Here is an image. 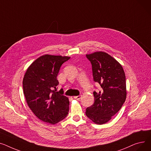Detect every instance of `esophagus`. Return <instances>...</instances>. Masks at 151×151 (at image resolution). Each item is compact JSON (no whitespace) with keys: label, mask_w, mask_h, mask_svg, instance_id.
I'll use <instances>...</instances> for the list:
<instances>
[{"label":"esophagus","mask_w":151,"mask_h":151,"mask_svg":"<svg viewBox=\"0 0 151 151\" xmlns=\"http://www.w3.org/2000/svg\"><path fill=\"white\" fill-rule=\"evenodd\" d=\"M81 97H82V96L81 95H79V96H74V99H76V100H80L81 99Z\"/></svg>","instance_id":"esophagus-1"}]
</instances>
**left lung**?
<instances>
[{
  "label": "left lung",
  "instance_id": "obj_1",
  "mask_svg": "<svg viewBox=\"0 0 151 151\" xmlns=\"http://www.w3.org/2000/svg\"><path fill=\"white\" fill-rule=\"evenodd\" d=\"M92 65L93 80L101 89L94 91V102L86 109L88 118L97 124H103L121 109L126 99V76L122 66L104 52L86 54Z\"/></svg>",
  "mask_w": 151,
  "mask_h": 151
}]
</instances>
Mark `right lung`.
Segmentation results:
<instances>
[{
  "label": "right lung",
  "instance_id": "right-lung-1",
  "mask_svg": "<svg viewBox=\"0 0 151 151\" xmlns=\"http://www.w3.org/2000/svg\"><path fill=\"white\" fill-rule=\"evenodd\" d=\"M69 58L47 54L41 56L24 75L22 85L27 103L35 116L45 122L55 124L68 114L69 99L62 89L56 91V87L60 67Z\"/></svg>",
  "mask_w": 151,
  "mask_h": 151
}]
</instances>
